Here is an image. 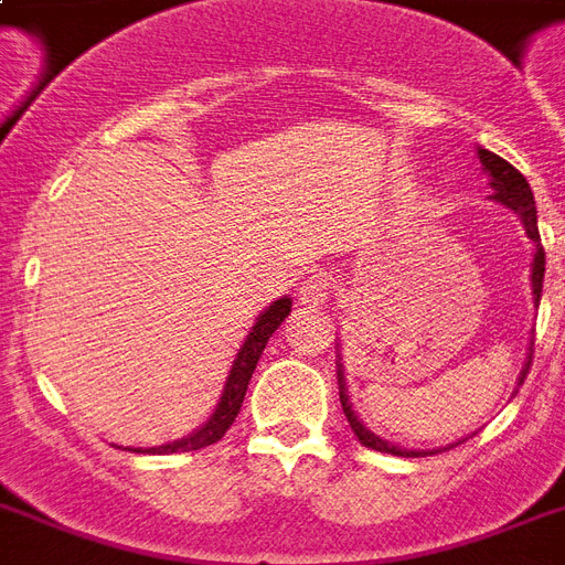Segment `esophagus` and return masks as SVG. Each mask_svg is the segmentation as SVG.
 <instances>
[{"mask_svg":"<svg viewBox=\"0 0 565 565\" xmlns=\"http://www.w3.org/2000/svg\"><path fill=\"white\" fill-rule=\"evenodd\" d=\"M331 299V281L326 275H310L308 281L299 284V301L305 308H319Z\"/></svg>","mask_w":565,"mask_h":565,"instance_id":"1","label":"esophagus"}]
</instances>
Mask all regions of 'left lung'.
Returning <instances> with one entry per match:
<instances>
[{
  "label": "left lung",
  "mask_w": 565,
  "mask_h": 565,
  "mask_svg": "<svg viewBox=\"0 0 565 565\" xmlns=\"http://www.w3.org/2000/svg\"><path fill=\"white\" fill-rule=\"evenodd\" d=\"M478 154H481L483 170L490 172V184H492V190H495V195H492V199H499V202L508 204L510 211L519 213V220H522V225H525L527 237H531V243H534L536 252H534V275H531V284H534V301L540 305V292H543V278H545V252H543V243H540V228H536L534 193H531V188H527L525 175H522V172H519L513 163H508L504 158H499V154L487 152V149H478ZM531 361H534V349H531V358H527V366H525V372H522V377H519V384H525V375H527V370H531ZM337 381H340V404H343L345 419H349V425H352V430H354V437L361 439L363 446L375 448V451H386V455H398V457L437 455V451H404V448L390 446V443H384L381 437H375L372 430L363 428V422L354 416L352 404H349L343 370L337 372ZM439 451H446V448H439Z\"/></svg>",
  "instance_id": "obj_1"
}]
</instances>
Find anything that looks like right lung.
Masks as SVG:
<instances>
[{
    "label": "right lung",
    "mask_w": 565,
    "mask_h": 565,
    "mask_svg": "<svg viewBox=\"0 0 565 565\" xmlns=\"http://www.w3.org/2000/svg\"><path fill=\"white\" fill-rule=\"evenodd\" d=\"M292 301L290 299H278L273 301L269 308L260 313V319L252 328V334L246 337V343L237 352V361L231 366V375L225 381V390H222V398L216 404V411L207 422H204L202 428L190 434L188 439H175L170 446H158V448H146V451H158V455H175V451H199V448L213 446L216 439L225 437V430L234 425L237 419L239 407H243V398H246L248 381H252V372H255L257 361H260V354H264L266 343H269V337L278 331L284 319L290 317ZM135 451H143V448H135Z\"/></svg>",
    "instance_id": "right-lung-1"
}]
</instances>
